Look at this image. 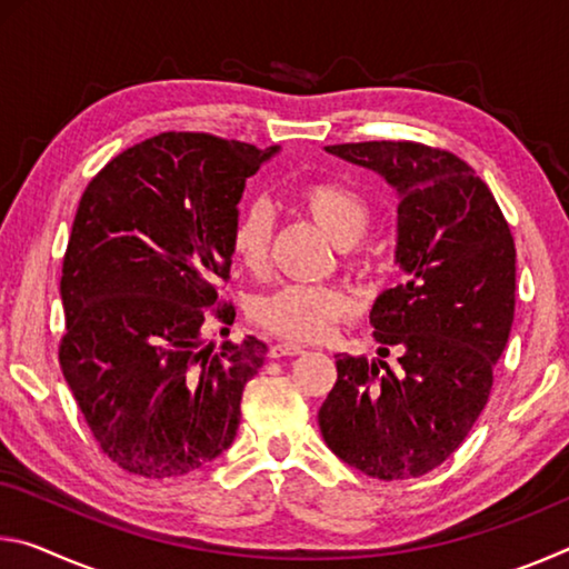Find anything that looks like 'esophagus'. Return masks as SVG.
I'll return each mask as SVG.
<instances>
[{"instance_id":"1","label":"esophagus","mask_w":569,"mask_h":569,"mask_svg":"<svg viewBox=\"0 0 569 569\" xmlns=\"http://www.w3.org/2000/svg\"><path fill=\"white\" fill-rule=\"evenodd\" d=\"M298 353H303V349L296 343H276L271 346V351H268L271 359H283V356H298Z\"/></svg>"}]
</instances>
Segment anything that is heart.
I'll return each mask as SVG.
<instances>
[{"label":"heart","mask_w":569,"mask_h":569,"mask_svg":"<svg viewBox=\"0 0 569 569\" xmlns=\"http://www.w3.org/2000/svg\"><path fill=\"white\" fill-rule=\"evenodd\" d=\"M296 203L339 248L359 243L371 226L369 203L361 192L343 186V182H308L296 192ZM271 238L273 210L266 200H253L240 210L233 228H230V250H233L238 266H243L250 273L263 271ZM351 313L353 298L339 286L286 283L256 296L250 303V316L256 323L296 343L326 339Z\"/></svg>","instance_id":"obj_1"}]
</instances>
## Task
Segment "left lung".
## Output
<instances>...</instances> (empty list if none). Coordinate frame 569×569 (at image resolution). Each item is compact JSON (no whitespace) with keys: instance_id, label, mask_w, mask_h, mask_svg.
<instances>
[{"instance_id":"left-lung-1","label":"left lung","mask_w":569,"mask_h":569,"mask_svg":"<svg viewBox=\"0 0 569 569\" xmlns=\"http://www.w3.org/2000/svg\"><path fill=\"white\" fill-rule=\"evenodd\" d=\"M326 152L397 190L401 283L371 306L381 359L336 356L321 435L363 475L421 477L451 457L487 407L515 321V240L487 182L447 150L377 140ZM391 348L397 372L382 361Z\"/></svg>"}]
</instances>
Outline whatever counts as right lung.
<instances>
[{
    "mask_svg": "<svg viewBox=\"0 0 569 569\" xmlns=\"http://www.w3.org/2000/svg\"><path fill=\"white\" fill-rule=\"evenodd\" d=\"M281 148L162 132L90 180L67 243L60 366L100 449L130 475L176 479L233 445L256 336L203 346L246 180Z\"/></svg>",
    "mask_w": 569,
    "mask_h": 569,
    "instance_id": "obj_1",
    "label": "right lung"
}]
</instances>
